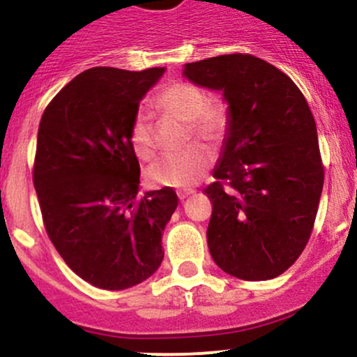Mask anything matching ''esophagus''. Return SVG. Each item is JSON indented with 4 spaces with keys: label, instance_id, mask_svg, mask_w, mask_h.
<instances>
[{
    "label": "esophagus",
    "instance_id": "obj_1",
    "mask_svg": "<svg viewBox=\"0 0 357 357\" xmlns=\"http://www.w3.org/2000/svg\"><path fill=\"white\" fill-rule=\"evenodd\" d=\"M192 195H195V190H179L178 192L179 200H186L188 197H192Z\"/></svg>",
    "mask_w": 357,
    "mask_h": 357
}]
</instances>
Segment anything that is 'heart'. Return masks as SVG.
<instances>
[{
  "label": "heart",
  "mask_w": 357,
  "mask_h": 357,
  "mask_svg": "<svg viewBox=\"0 0 357 357\" xmlns=\"http://www.w3.org/2000/svg\"><path fill=\"white\" fill-rule=\"evenodd\" d=\"M157 107L165 114L188 122L190 132L197 139L219 143L229 129V112L222 102H208L204 89L192 82H171L157 95ZM129 145L142 160L155 153L152 122L145 110L135 115L129 128ZM211 153L199 145L190 146L178 155L158 158L149 167V179L157 186L190 188L199 183L211 167Z\"/></svg>",
  "instance_id": "obj_1"
}]
</instances>
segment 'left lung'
Returning a JSON list of instances; mask_svg holds the SVG:
<instances>
[{"instance_id":"8db88e82","label":"left lung","mask_w":357,"mask_h":357,"mask_svg":"<svg viewBox=\"0 0 357 357\" xmlns=\"http://www.w3.org/2000/svg\"><path fill=\"white\" fill-rule=\"evenodd\" d=\"M183 75L221 91L229 112L212 172L218 181L204 190L212 202V259L240 280L276 278L307 245L323 192L311 109L289 75L257 56H212L186 63Z\"/></svg>"}]
</instances>
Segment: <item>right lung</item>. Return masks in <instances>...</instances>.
I'll list each match as a JSON object with an SVG mask.
<instances>
[{
  "label": "right lung",
  "mask_w": 357,
  "mask_h": 357,
  "mask_svg": "<svg viewBox=\"0 0 357 357\" xmlns=\"http://www.w3.org/2000/svg\"><path fill=\"white\" fill-rule=\"evenodd\" d=\"M164 67H93L50 102L34 160L46 233L68 268L103 290L145 282L164 259L162 233L178 207L172 188L139 197L129 128Z\"/></svg>",
  "instance_id": "right-lung-1"
}]
</instances>
